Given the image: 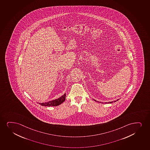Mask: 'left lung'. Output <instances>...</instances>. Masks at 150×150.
Here are the masks:
<instances>
[{
	"mask_svg": "<svg viewBox=\"0 0 150 150\" xmlns=\"http://www.w3.org/2000/svg\"><path fill=\"white\" fill-rule=\"evenodd\" d=\"M94 100V101H96V102H98V101H96V100ZM117 100H114V102H108V103H105V104H107V103H108V104H109H109H111V103H113V102H116V101H117ZM100 103H103V104L104 103H102V102H100Z\"/></svg>",
	"mask_w": 150,
	"mask_h": 150,
	"instance_id": "obj_1",
	"label": "left lung"
}]
</instances>
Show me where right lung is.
I'll return each instance as SVG.
<instances>
[{"mask_svg":"<svg viewBox=\"0 0 150 150\" xmlns=\"http://www.w3.org/2000/svg\"><path fill=\"white\" fill-rule=\"evenodd\" d=\"M65 98H66V93L64 94L63 96H62L59 98L56 99V100H52V101L46 102V103H39V104L40 105H43H43L44 106H48V107H50V106H57V105H61L62 103H63V102L65 101Z\"/></svg>","mask_w":150,"mask_h":150,"instance_id":"obj_1","label":"right lung"}]
</instances>
